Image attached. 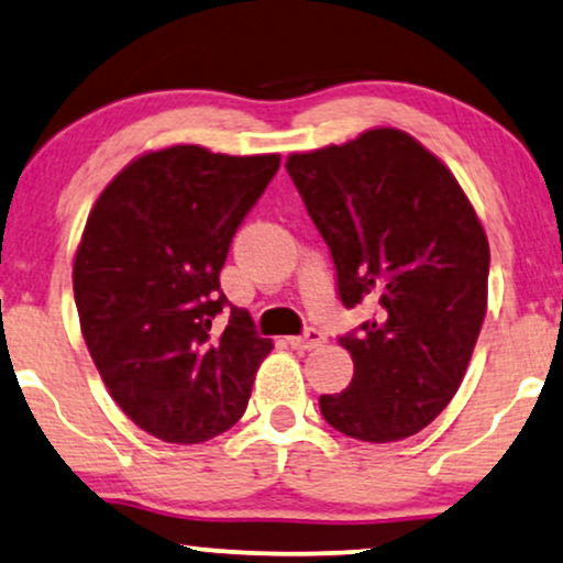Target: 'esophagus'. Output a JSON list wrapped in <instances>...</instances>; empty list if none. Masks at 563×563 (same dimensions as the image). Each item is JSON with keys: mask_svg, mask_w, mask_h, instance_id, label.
<instances>
[{"mask_svg": "<svg viewBox=\"0 0 563 563\" xmlns=\"http://www.w3.org/2000/svg\"><path fill=\"white\" fill-rule=\"evenodd\" d=\"M290 347H296V351H314L324 343V334L317 330V327H309V330H303L301 334H294V338H288Z\"/></svg>", "mask_w": 563, "mask_h": 563, "instance_id": "1", "label": "esophagus"}]
</instances>
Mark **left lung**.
Returning <instances> with one entry per match:
<instances>
[{
	"mask_svg": "<svg viewBox=\"0 0 563 563\" xmlns=\"http://www.w3.org/2000/svg\"><path fill=\"white\" fill-rule=\"evenodd\" d=\"M286 170L330 249L340 303L376 306L338 338L353 379L319 410L361 441L412 437L457 393L486 317L481 220L444 163L400 130L296 153Z\"/></svg>",
	"mask_w": 563,
	"mask_h": 563,
	"instance_id": "obj_1",
	"label": "left lung"
}]
</instances>
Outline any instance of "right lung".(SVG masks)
I'll return each instance as SVG.
<instances>
[{
	"label": "right lung",
	"mask_w": 563,
	"mask_h": 563,
	"mask_svg": "<svg viewBox=\"0 0 563 563\" xmlns=\"http://www.w3.org/2000/svg\"><path fill=\"white\" fill-rule=\"evenodd\" d=\"M277 168L280 155L166 147L132 161L88 216L73 273L82 338L119 408L170 444L229 431L273 351L220 269Z\"/></svg>",
	"instance_id": "1"
}]
</instances>
